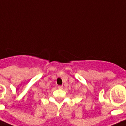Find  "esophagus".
I'll return each mask as SVG.
<instances>
[{"instance_id": "1", "label": "esophagus", "mask_w": 126, "mask_h": 126, "mask_svg": "<svg viewBox=\"0 0 126 126\" xmlns=\"http://www.w3.org/2000/svg\"><path fill=\"white\" fill-rule=\"evenodd\" d=\"M58 88L59 89H63V86H58Z\"/></svg>"}]
</instances>
